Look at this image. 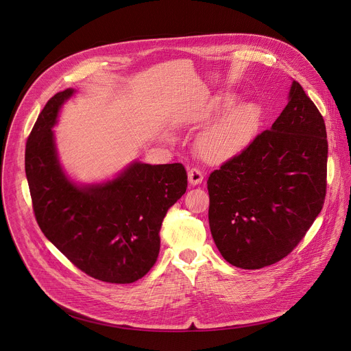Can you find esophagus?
<instances>
[{
  "label": "esophagus",
  "instance_id": "obj_1",
  "mask_svg": "<svg viewBox=\"0 0 351 351\" xmlns=\"http://www.w3.org/2000/svg\"><path fill=\"white\" fill-rule=\"evenodd\" d=\"M187 178H189V183L193 184V186L199 184L204 179L203 173L199 172V169H197V168H190L189 172H187Z\"/></svg>",
  "mask_w": 351,
  "mask_h": 351
}]
</instances>
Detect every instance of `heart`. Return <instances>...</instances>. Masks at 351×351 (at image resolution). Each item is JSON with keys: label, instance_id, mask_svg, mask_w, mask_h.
Segmentation results:
<instances>
[{"label": "heart", "instance_id": "b5f03b06", "mask_svg": "<svg viewBox=\"0 0 351 351\" xmlns=\"http://www.w3.org/2000/svg\"><path fill=\"white\" fill-rule=\"evenodd\" d=\"M236 97H221L204 118L218 115L234 103ZM263 121V110L256 101H241L230 107L197 140V149L208 162H222L234 156L253 141Z\"/></svg>", "mask_w": 351, "mask_h": 351}]
</instances>
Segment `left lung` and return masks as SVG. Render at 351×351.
Instances as JSON below:
<instances>
[{"label": "left lung", "instance_id": "obj_1", "mask_svg": "<svg viewBox=\"0 0 351 351\" xmlns=\"http://www.w3.org/2000/svg\"><path fill=\"white\" fill-rule=\"evenodd\" d=\"M326 162L324 118L293 80L271 129L208 178L210 229L222 257L260 269L291 253L322 210Z\"/></svg>", "mask_w": 351, "mask_h": 351}]
</instances>
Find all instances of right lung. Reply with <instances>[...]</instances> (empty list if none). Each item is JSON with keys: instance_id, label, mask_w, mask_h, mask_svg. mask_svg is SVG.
Returning a JSON list of instances; mask_svg holds the SVG:
<instances>
[{"instance_id": "right-lung-1", "label": "right lung", "mask_w": 351, "mask_h": 351, "mask_svg": "<svg viewBox=\"0 0 351 351\" xmlns=\"http://www.w3.org/2000/svg\"><path fill=\"white\" fill-rule=\"evenodd\" d=\"M73 88L57 93L26 143L25 169L36 221L60 252L91 278L133 283L156 264L160 229L184 194L182 164H129L111 180L80 184L64 171L53 128Z\"/></svg>"}]
</instances>
